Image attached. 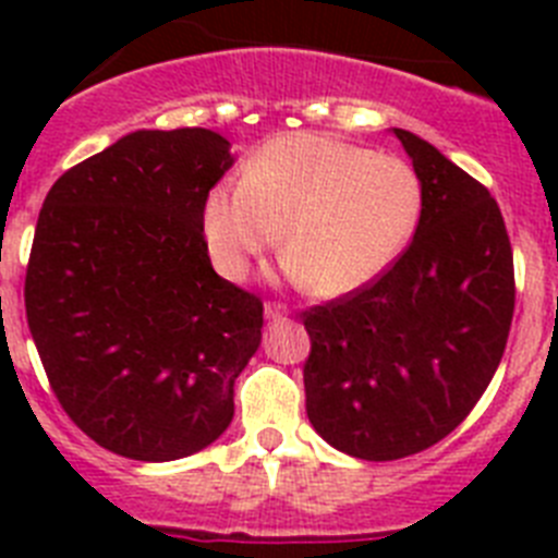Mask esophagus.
Listing matches in <instances>:
<instances>
[{
	"instance_id": "obj_1",
	"label": "esophagus",
	"mask_w": 558,
	"mask_h": 558,
	"mask_svg": "<svg viewBox=\"0 0 558 558\" xmlns=\"http://www.w3.org/2000/svg\"><path fill=\"white\" fill-rule=\"evenodd\" d=\"M284 315H288V310L282 304H265V322H279Z\"/></svg>"
}]
</instances>
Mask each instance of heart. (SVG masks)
Instances as JSON below:
<instances>
[{
	"label": "heart",
	"mask_w": 558,
	"mask_h": 558,
	"mask_svg": "<svg viewBox=\"0 0 558 558\" xmlns=\"http://www.w3.org/2000/svg\"><path fill=\"white\" fill-rule=\"evenodd\" d=\"M422 184L393 153L318 133L276 136L204 201V236L226 279L282 240L284 259L315 295L340 299L374 284L411 243Z\"/></svg>",
	"instance_id": "b5f03b06"
}]
</instances>
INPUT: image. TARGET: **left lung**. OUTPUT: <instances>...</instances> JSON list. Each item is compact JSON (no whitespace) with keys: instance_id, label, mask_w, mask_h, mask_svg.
Listing matches in <instances>:
<instances>
[{"instance_id":"8db88e82","label":"left lung","mask_w":558,"mask_h":558,"mask_svg":"<svg viewBox=\"0 0 558 558\" xmlns=\"http://www.w3.org/2000/svg\"><path fill=\"white\" fill-rule=\"evenodd\" d=\"M391 131L422 184L416 234L366 290L304 313L310 425L363 461L450 436L495 377L514 315V256L489 190L422 136Z\"/></svg>"}]
</instances>
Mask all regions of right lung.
Returning <instances> with one entry per match:
<instances>
[{"label": "right lung", "instance_id": "add662e5", "mask_svg": "<svg viewBox=\"0 0 558 558\" xmlns=\"http://www.w3.org/2000/svg\"><path fill=\"white\" fill-rule=\"evenodd\" d=\"M234 165L206 128L133 131L52 184L24 307L69 418L133 461L218 441L263 343V302L215 274L204 201Z\"/></svg>", "mask_w": 558, "mask_h": 558}]
</instances>
